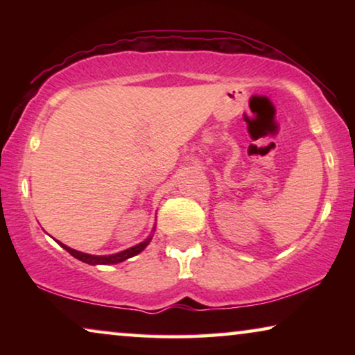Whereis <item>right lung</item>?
<instances>
[{
    "label": "right lung",
    "instance_id": "add662e5",
    "mask_svg": "<svg viewBox=\"0 0 355 355\" xmlns=\"http://www.w3.org/2000/svg\"><path fill=\"white\" fill-rule=\"evenodd\" d=\"M150 241H152V237H148L147 241L140 242L139 245L130 247V249H128V250L119 252V254L103 255V257H101V255H89V254H84V252H77L74 249H71V247L61 244V242H60V245L62 247V249H66L67 252H69L72 257H76L77 260L84 261V263H89V265H113V263H119V261H124V260L130 259V257L140 254V252H142L145 247L148 245Z\"/></svg>",
    "mask_w": 355,
    "mask_h": 355
}]
</instances>
